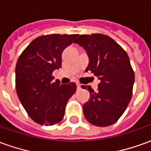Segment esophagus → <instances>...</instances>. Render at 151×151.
<instances>
[{"label":"esophagus","instance_id":"obj_1","mask_svg":"<svg viewBox=\"0 0 151 151\" xmlns=\"http://www.w3.org/2000/svg\"><path fill=\"white\" fill-rule=\"evenodd\" d=\"M77 88H78V90H80L82 88V85L80 83H77Z\"/></svg>","mask_w":151,"mask_h":151}]
</instances>
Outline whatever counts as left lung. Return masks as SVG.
Wrapping results in <instances>:
<instances>
[{
  "label": "left lung",
  "instance_id": "left-lung-1",
  "mask_svg": "<svg viewBox=\"0 0 151 151\" xmlns=\"http://www.w3.org/2000/svg\"><path fill=\"white\" fill-rule=\"evenodd\" d=\"M74 43L86 50L87 69L100 80L97 92L90 86H82L90 92L83 105L84 116L94 126H111L118 121L132 99L135 73L128 54L113 39L101 34L81 35Z\"/></svg>",
  "mask_w": 151,
  "mask_h": 151
}]
</instances>
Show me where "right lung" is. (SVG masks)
Listing matches in <instances>:
<instances>
[{"mask_svg":"<svg viewBox=\"0 0 151 151\" xmlns=\"http://www.w3.org/2000/svg\"><path fill=\"white\" fill-rule=\"evenodd\" d=\"M78 35L37 37L19 55L15 66V89L29 116L40 125L62 121L65 106L77 89L75 83L60 84L52 73L62 66V53Z\"/></svg>","mask_w":151,"mask_h":151,"instance_id":"obj_1","label":"right lung"}]
</instances>
